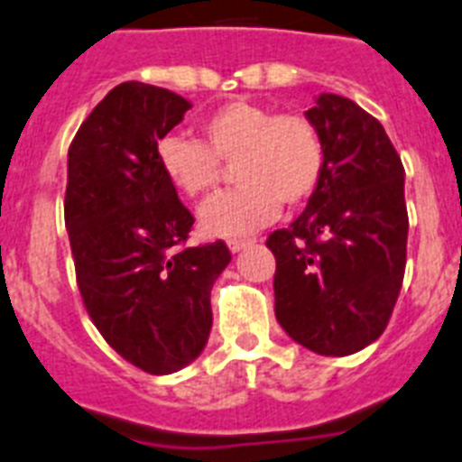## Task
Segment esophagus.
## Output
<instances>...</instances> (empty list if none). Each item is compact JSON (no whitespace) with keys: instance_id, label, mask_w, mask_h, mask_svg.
Listing matches in <instances>:
<instances>
[{"instance_id":"1","label":"esophagus","mask_w":462,"mask_h":462,"mask_svg":"<svg viewBox=\"0 0 462 462\" xmlns=\"http://www.w3.org/2000/svg\"><path fill=\"white\" fill-rule=\"evenodd\" d=\"M251 244H254V242H251V239H236V242L227 244V246H230L232 254H239V251H244V248L251 246Z\"/></svg>"}]
</instances>
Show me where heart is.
<instances>
[{
  "label": "heart",
  "instance_id": "heart-1",
  "mask_svg": "<svg viewBox=\"0 0 462 462\" xmlns=\"http://www.w3.org/2000/svg\"><path fill=\"white\" fill-rule=\"evenodd\" d=\"M202 142L170 134L160 139L164 179L186 198H202L220 181V164L232 167L235 190L199 208V230L214 239H246L276 218L281 204L302 207L314 198L326 170L319 127L300 114L235 99L199 120Z\"/></svg>",
  "mask_w": 462,
  "mask_h": 462
}]
</instances>
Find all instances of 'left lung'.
<instances>
[{"mask_svg":"<svg viewBox=\"0 0 462 462\" xmlns=\"http://www.w3.org/2000/svg\"><path fill=\"white\" fill-rule=\"evenodd\" d=\"M307 116L323 136L319 190L272 232L274 314L319 356H351L386 330L407 263L404 167L374 116L323 92Z\"/></svg>","mask_w":462,"mask_h":462,"instance_id":"obj_1","label":"left lung"}]
</instances>
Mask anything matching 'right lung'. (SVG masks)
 Returning a JSON list of instances; mask_svg holds the SVG:
<instances>
[{"label": "right lung", "mask_w": 462, "mask_h": 462, "mask_svg": "<svg viewBox=\"0 0 462 462\" xmlns=\"http://www.w3.org/2000/svg\"><path fill=\"white\" fill-rule=\"evenodd\" d=\"M190 106L164 88L120 83L67 155L64 226L83 304L109 346L148 374L202 353L211 288L232 260L223 242L183 246L195 218L160 170L158 142Z\"/></svg>", "instance_id": "1"}]
</instances>
